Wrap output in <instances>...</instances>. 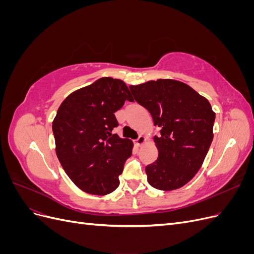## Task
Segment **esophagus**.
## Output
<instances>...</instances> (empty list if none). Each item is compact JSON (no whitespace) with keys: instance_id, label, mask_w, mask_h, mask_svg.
Instances as JSON below:
<instances>
[{"instance_id":"esophagus-1","label":"esophagus","mask_w":254,"mask_h":254,"mask_svg":"<svg viewBox=\"0 0 254 254\" xmlns=\"http://www.w3.org/2000/svg\"><path fill=\"white\" fill-rule=\"evenodd\" d=\"M146 141H147V139H146V136L144 135H140L139 139L135 140V145L137 146V147H140V146H142L143 144L146 143Z\"/></svg>"}]
</instances>
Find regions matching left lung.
<instances>
[{
    "instance_id": "1",
    "label": "left lung",
    "mask_w": 254,
    "mask_h": 254,
    "mask_svg": "<svg viewBox=\"0 0 254 254\" xmlns=\"http://www.w3.org/2000/svg\"><path fill=\"white\" fill-rule=\"evenodd\" d=\"M129 89L161 128V134L153 137L158 159L145 168L148 183L161 190L182 188L200 170L213 141L211 104L175 79L149 80Z\"/></svg>"
}]
</instances>
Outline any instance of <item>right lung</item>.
<instances>
[{"instance_id": "add662e5", "label": "right lung", "mask_w": 254, "mask_h": 254, "mask_svg": "<svg viewBox=\"0 0 254 254\" xmlns=\"http://www.w3.org/2000/svg\"><path fill=\"white\" fill-rule=\"evenodd\" d=\"M132 102L126 83L103 77L65 97L53 121L56 155L76 187L105 196L120 186L119 177L131 156L133 143L112 134L114 113Z\"/></svg>"}]
</instances>
